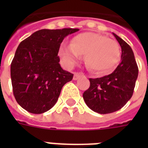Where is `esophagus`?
Here are the masks:
<instances>
[{"label":"esophagus","mask_w":148,"mask_h":148,"mask_svg":"<svg viewBox=\"0 0 148 148\" xmlns=\"http://www.w3.org/2000/svg\"><path fill=\"white\" fill-rule=\"evenodd\" d=\"M81 76H83V74H81V73H74V78L73 79H74V81H76V80H77Z\"/></svg>","instance_id":"1"}]
</instances>
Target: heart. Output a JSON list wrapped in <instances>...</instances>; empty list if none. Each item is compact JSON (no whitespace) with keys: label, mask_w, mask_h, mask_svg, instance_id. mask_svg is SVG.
<instances>
[{"label":"heart","mask_w":148,"mask_h":148,"mask_svg":"<svg viewBox=\"0 0 148 148\" xmlns=\"http://www.w3.org/2000/svg\"><path fill=\"white\" fill-rule=\"evenodd\" d=\"M120 46L116 40L95 33L79 34L71 44L63 45L59 54L65 64L73 66L85 54V64L92 71L105 74L117 65L120 58Z\"/></svg>","instance_id":"obj_1"}]
</instances>
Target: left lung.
Wrapping results in <instances>:
<instances>
[{
    "label": "left lung",
    "instance_id": "left-lung-1",
    "mask_svg": "<svg viewBox=\"0 0 148 148\" xmlns=\"http://www.w3.org/2000/svg\"><path fill=\"white\" fill-rule=\"evenodd\" d=\"M121 47V62L110 74L90 78V88L83 98L88 107L98 114H110L120 110L133 95L138 67L131 47L113 33Z\"/></svg>",
    "mask_w": 148,
    "mask_h": 148
}]
</instances>
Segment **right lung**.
<instances>
[{"mask_svg": "<svg viewBox=\"0 0 148 148\" xmlns=\"http://www.w3.org/2000/svg\"><path fill=\"white\" fill-rule=\"evenodd\" d=\"M79 29H42L20 43L10 64L16 101L24 110L42 114L53 107L74 74L60 67L58 51L65 37Z\"/></svg>", "mask_w": 148, "mask_h": 148, "instance_id": "1", "label": "right lung"}]
</instances>
